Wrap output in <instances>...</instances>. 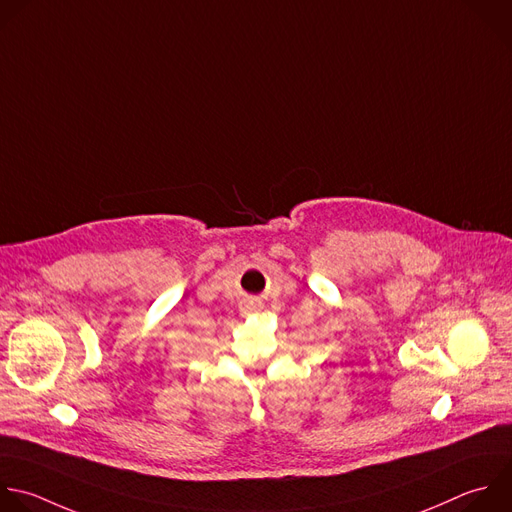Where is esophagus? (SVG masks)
<instances>
[{"mask_svg":"<svg viewBox=\"0 0 512 512\" xmlns=\"http://www.w3.org/2000/svg\"><path fill=\"white\" fill-rule=\"evenodd\" d=\"M247 309H249V311H253V309H257V305H253V303H251V305H247Z\"/></svg>","mask_w":512,"mask_h":512,"instance_id":"1","label":"esophagus"}]
</instances>
